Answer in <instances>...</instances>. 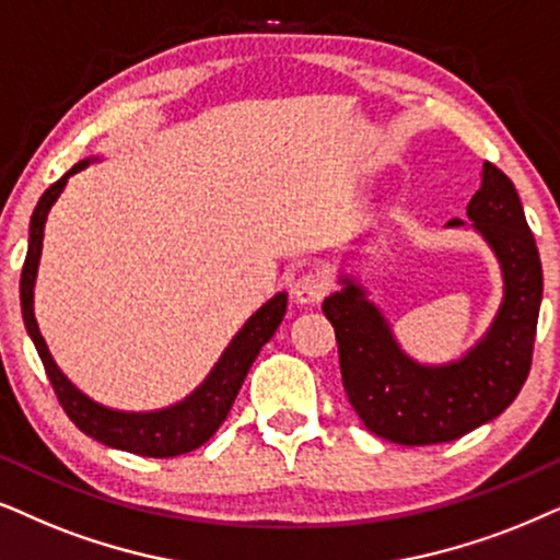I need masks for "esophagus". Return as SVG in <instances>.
Here are the masks:
<instances>
[{
    "label": "esophagus",
    "instance_id": "obj_1",
    "mask_svg": "<svg viewBox=\"0 0 560 560\" xmlns=\"http://www.w3.org/2000/svg\"><path fill=\"white\" fill-rule=\"evenodd\" d=\"M328 289H330V276L325 271H317V268L315 271L310 268V271H302L296 276L292 284V294L300 304H313V302H320Z\"/></svg>",
    "mask_w": 560,
    "mask_h": 560
}]
</instances>
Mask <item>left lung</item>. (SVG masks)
<instances>
[{
  "label": "left lung",
  "mask_w": 560,
  "mask_h": 560,
  "mask_svg": "<svg viewBox=\"0 0 560 560\" xmlns=\"http://www.w3.org/2000/svg\"><path fill=\"white\" fill-rule=\"evenodd\" d=\"M468 217L504 273L497 320L459 362L423 366L400 351L390 325L364 289L341 279L323 302L336 328L341 380L364 427L395 444H439L465 436L512 406L529 366L542 300V266L514 183L491 162L470 198ZM463 224L452 219L450 228Z\"/></svg>",
  "instance_id": "8db88e82"
}]
</instances>
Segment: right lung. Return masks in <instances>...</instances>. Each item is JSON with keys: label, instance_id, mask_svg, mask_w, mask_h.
Instances as JSON below:
<instances>
[{"label": "right lung", "instance_id": "add662e5", "mask_svg": "<svg viewBox=\"0 0 560 560\" xmlns=\"http://www.w3.org/2000/svg\"><path fill=\"white\" fill-rule=\"evenodd\" d=\"M90 162L92 160L77 162L67 175H61L40 196L38 207H35L31 217V240H27V256L23 264V273H20V304H23L25 328L31 332L35 349H38V357L44 362V370L48 380H51L54 393L61 402L63 413L74 421L77 429L92 439H97V442L108 444V447L133 452V455L141 457L186 455V452L198 450L203 442H209L214 436V431L228 419L232 402H235L240 387H243L247 377V370H250L260 349L271 341L276 328L284 320L287 294H276L273 300H268L243 325V330L232 338V343L224 349L222 359H219L209 377L203 380V385L196 387L183 402H175V406L162 410H152V413H124V410L105 408L101 402L90 400L56 366L33 315V287L35 273H38L40 247H44L46 217L63 186H67L69 175L80 173Z\"/></svg>", "mask_w": 560, "mask_h": 560}]
</instances>
